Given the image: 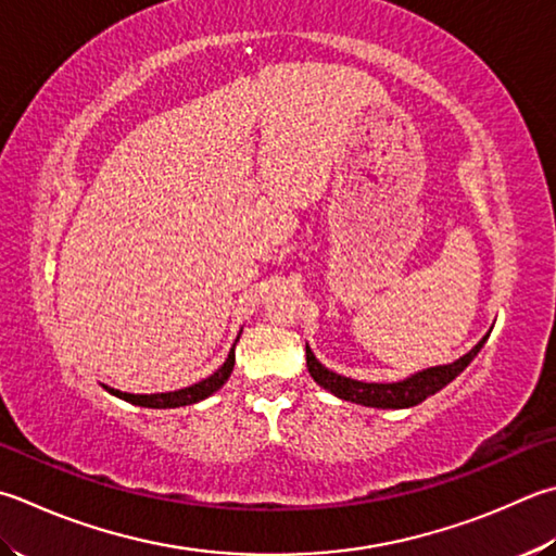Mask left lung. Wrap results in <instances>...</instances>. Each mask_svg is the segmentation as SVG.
Returning <instances> with one entry per match:
<instances>
[{"label": "left lung", "mask_w": 556, "mask_h": 556, "mask_svg": "<svg viewBox=\"0 0 556 556\" xmlns=\"http://www.w3.org/2000/svg\"><path fill=\"white\" fill-rule=\"evenodd\" d=\"M489 333L481 339L472 351L465 353L463 358H457L455 363L447 365H435V368H426L421 372H416L412 377H404L400 382H361V380H351V377H343L339 372H333L329 368L314 358V353L309 345L307 349V370L312 375V380L317 382L324 390H329L333 396L339 400L353 402V404H363V406H372V408H408L421 404L428 396L441 392L445 384H450L455 377L463 372L469 363L475 361V355L481 351V345L486 343Z\"/></svg>", "instance_id": "left-lung-1"}]
</instances>
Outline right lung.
Segmentation results:
<instances>
[{
  "instance_id": "1",
  "label": "right lung",
  "mask_w": 556,
  "mask_h": 556,
  "mask_svg": "<svg viewBox=\"0 0 556 556\" xmlns=\"http://www.w3.org/2000/svg\"><path fill=\"white\" fill-rule=\"evenodd\" d=\"M235 345H232V351H229L227 361L219 365V368L211 377H205V380L195 382L191 387H184V390L162 392V394H128V392L113 390V387H106V384H103V390L111 392L113 396H118V400H125V402H130L135 406H144V408H176V406L198 404V402L207 400V396H211V394H215L219 387L227 382V377L232 375V368H235Z\"/></svg>"
}]
</instances>
